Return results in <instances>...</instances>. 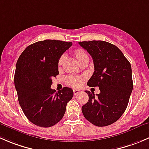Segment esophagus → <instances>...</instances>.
Wrapping results in <instances>:
<instances>
[{
  "label": "esophagus",
  "mask_w": 149,
  "mask_h": 149,
  "mask_svg": "<svg viewBox=\"0 0 149 149\" xmlns=\"http://www.w3.org/2000/svg\"><path fill=\"white\" fill-rule=\"evenodd\" d=\"M80 92H81V90H79V89H73V95H79Z\"/></svg>",
  "instance_id": "34e87169"
}]
</instances>
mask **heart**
Listing matches in <instances>:
<instances>
[{"instance_id":"b5f03b06","label":"heart","mask_w":149,"mask_h":149,"mask_svg":"<svg viewBox=\"0 0 149 149\" xmlns=\"http://www.w3.org/2000/svg\"><path fill=\"white\" fill-rule=\"evenodd\" d=\"M73 55L76 57V60H78L81 65L82 63H85V62L89 61V56L86 54V52L82 49H76L73 52ZM65 60V55H62L61 57L59 58L58 60V67L59 68L63 65ZM66 81H67L68 84L70 85V86L73 87H79L81 84L82 79L80 77H78L76 76H70L66 79Z\"/></svg>"}]
</instances>
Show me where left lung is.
<instances>
[{
    "instance_id": "left-lung-1",
    "label": "left lung",
    "mask_w": 149,
    "mask_h": 149,
    "mask_svg": "<svg viewBox=\"0 0 149 149\" xmlns=\"http://www.w3.org/2000/svg\"><path fill=\"white\" fill-rule=\"evenodd\" d=\"M93 59L95 71L87 82L100 93L85 91L88 102L81 108L86 120L97 127L114 123L127 107L133 88L131 65L120 49L102 41L79 42Z\"/></svg>"
}]
</instances>
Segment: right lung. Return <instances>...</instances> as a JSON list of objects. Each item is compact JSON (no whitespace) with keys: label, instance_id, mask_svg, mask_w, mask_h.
I'll list each match as a JSON object with an SVG mask.
<instances>
[{"label":"right lung","instance_id":"obj_1","mask_svg":"<svg viewBox=\"0 0 149 149\" xmlns=\"http://www.w3.org/2000/svg\"><path fill=\"white\" fill-rule=\"evenodd\" d=\"M71 42L44 40L28 46L16 65L14 86L19 103L26 117L34 125L49 127L58 123L66 105L73 96V89H51L52 79L59 74L58 60Z\"/></svg>","mask_w":149,"mask_h":149}]
</instances>
